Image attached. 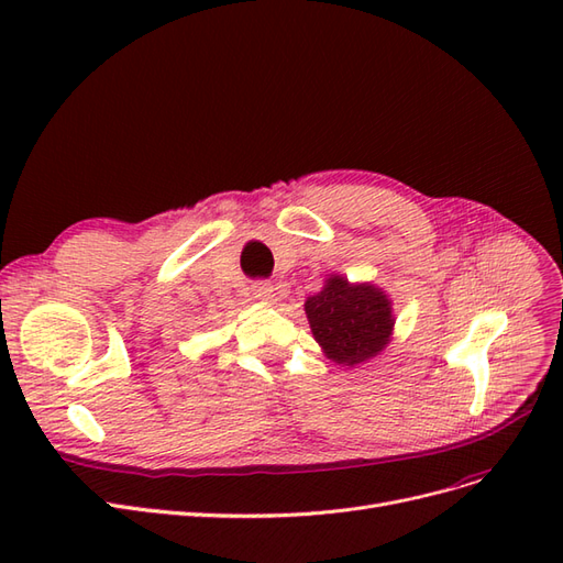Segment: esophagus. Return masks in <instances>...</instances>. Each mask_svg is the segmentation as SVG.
<instances>
[{
	"label": "esophagus",
	"mask_w": 563,
	"mask_h": 563,
	"mask_svg": "<svg viewBox=\"0 0 563 563\" xmlns=\"http://www.w3.org/2000/svg\"><path fill=\"white\" fill-rule=\"evenodd\" d=\"M251 291H253L255 298L263 300V302H275L277 300V288L272 282H255L251 286Z\"/></svg>",
	"instance_id": "34e87169"
}]
</instances>
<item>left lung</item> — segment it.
<instances>
[{"label":"left lung","mask_w":563,"mask_h":563,"mask_svg":"<svg viewBox=\"0 0 563 563\" xmlns=\"http://www.w3.org/2000/svg\"><path fill=\"white\" fill-rule=\"evenodd\" d=\"M310 329L323 354L343 366H356L380 354L395 317L383 288L373 284H350L331 275L321 291L305 300Z\"/></svg>","instance_id":"1"}]
</instances>
